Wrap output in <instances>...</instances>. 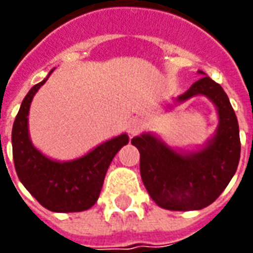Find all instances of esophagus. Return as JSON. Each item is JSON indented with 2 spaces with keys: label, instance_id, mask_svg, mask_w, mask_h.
<instances>
[{
  "label": "esophagus",
  "instance_id": "esophagus-1",
  "mask_svg": "<svg viewBox=\"0 0 253 253\" xmlns=\"http://www.w3.org/2000/svg\"><path fill=\"white\" fill-rule=\"evenodd\" d=\"M143 128V121L141 118H132L127 123V131L130 135H135Z\"/></svg>",
  "mask_w": 253,
  "mask_h": 253
}]
</instances>
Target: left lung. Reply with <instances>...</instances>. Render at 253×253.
<instances>
[{
	"mask_svg": "<svg viewBox=\"0 0 253 253\" xmlns=\"http://www.w3.org/2000/svg\"><path fill=\"white\" fill-rule=\"evenodd\" d=\"M198 73L201 80L177 96L173 105L194 96H205L215 105L218 127L205 146L180 152L149 131L131 139L141 154V177L149 195L160 207L173 211L201 210L211 205L232 180L240 161L239 122L228 94L206 73Z\"/></svg>",
	"mask_w": 253,
	"mask_h": 253,
	"instance_id": "1",
	"label": "left lung"
}]
</instances>
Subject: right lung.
<instances>
[{
	"label": "right lung",
	"instance_id": "right-lung-1",
	"mask_svg": "<svg viewBox=\"0 0 253 253\" xmlns=\"http://www.w3.org/2000/svg\"><path fill=\"white\" fill-rule=\"evenodd\" d=\"M36 84L20 105L12 130L14 168L20 181L42 206L55 212H77L93 206L100 195L105 173L115 154L128 143L123 132L100 143L90 152L70 161L47 157L34 146L28 130V114L36 92L46 83Z\"/></svg>",
	"mask_w": 253,
	"mask_h": 253
}]
</instances>
